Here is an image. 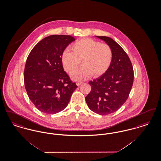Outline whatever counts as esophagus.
<instances>
[{"label":"esophagus","instance_id":"1","mask_svg":"<svg viewBox=\"0 0 161 161\" xmlns=\"http://www.w3.org/2000/svg\"><path fill=\"white\" fill-rule=\"evenodd\" d=\"M77 86H80V85H81V84H83V82H77Z\"/></svg>","mask_w":161,"mask_h":161}]
</instances>
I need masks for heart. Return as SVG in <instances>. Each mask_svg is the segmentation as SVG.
I'll list each match as a JSON object with an SVG mask.
<instances>
[{"label": "heart", "instance_id": "obj_1", "mask_svg": "<svg viewBox=\"0 0 161 161\" xmlns=\"http://www.w3.org/2000/svg\"><path fill=\"white\" fill-rule=\"evenodd\" d=\"M113 53L107 44L91 38L78 40L61 55V63L64 69L69 74L77 68L82 60L83 66L71 74L74 80L83 81L92 76L100 77L108 69L112 63Z\"/></svg>", "mask_w": 161, "mask_h": 161}]
</instances>
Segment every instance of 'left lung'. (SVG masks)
Returning <instances> with one entry per match:
<instances>
[{
	"label": "left lung",
	"mask_w": 161,
	"mask_h": 161,
	"mask_svg": "<svg viewBox=\"0 0 161 161\" xmlns=\"http://www.w3.org/2000/svg\"><path fill=\"white\" fill-rule=\"evenodd\" d=\"M112 50L110 66L101 77L89 82L91 91L85 99L89 108L100 115L117 111L127 100L134 78L133 69L127 54L112 38L96 36Z\"/></svg>",
	"instance_id": "8db88e82"
}]
</instances>
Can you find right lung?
<instances>
[{
  "label": "right lung",
  "instance_id": "right-lung-1",
  "mask_svg": "<svg viewBox=\"0 0 161 161\" xmlns=\"http://www.w3.org/2000/svg\"><path fill=\"white\" fill-rule=\"evenodd\" d=\"M75 39L70 36L52 35L40 41L29 54L24 71L26 91L40 111L55 114L67 107L77 89L61 63L63 51Z\"/></svg>",
  "mask_w": 161,
  "mask_h": 161
}]
</instances>
